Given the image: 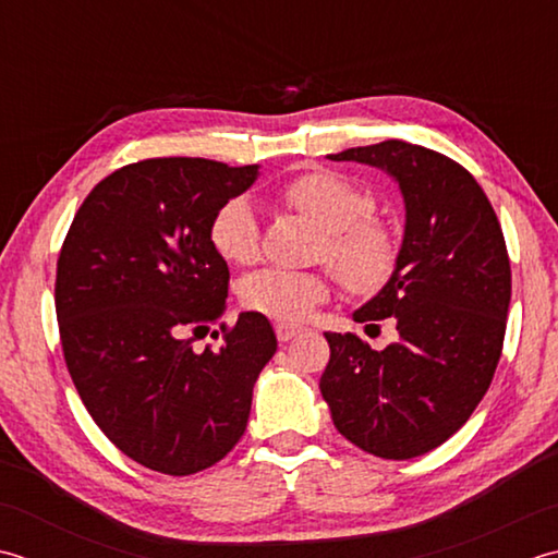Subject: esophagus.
I'll list each match as a JSON object with an SVG mask.
<instances>
[{
	"instance_id": "1",
	"label": "esophagus",
	"mask_w": 558,
	"mask_h": 558,
	"mask_svg": "<svg viewBox=\"0 0 558 558\" xmlns=\"http://www.w3.org/2000/svg\"><path fill=\"white\" fill-rule=\"evenodd\" d=\"M275 332H277L279 342H289V339H293L295 335L301 332V327L299 325H289V323H277L275 325Z\"/></svg>"
}]
</instances>
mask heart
<instances>
[{"mask_svg": "<svg viewBox=\"0 0 558 558\" xmlns=\"http://www.w3.org/2000/svg\"><path fill=\"white\" fill-rule=\"evenodd\" d=\"M279 199L303 219L323 229L317 257L335 267L354 293L380 291L395 275L397 241L388 223L373 219V197L366 187L327 168H311L279 187ZM214 253L231 265H253L259 257V226L245 195L223 199L209 221ZM332 291L329 269H259L241 281L238 293L245 308L299 323Z\"/></svg>", "mask_w": 558, "mask_h": 558, "instance_id": "obj_1", "label": "heart"}]
</instances>
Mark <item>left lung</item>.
Listing matches in <instances>:
<instances>
[{
  "mask_svg": "<svg viewBox=\"0 0 558 558\" xmlns=\"http://www.w3.org/2000/svg\"><path fill=\"white\" fill-rule=\"evenodd\" d=\"M329 158L388 170L407 226L392 279L354 313L392 317L397 342L375 351L354 332H325L320 392L347 440L409 460L446 442L494 380L510 303L506 238L470 170L434 149L388 140Z\"/></svg>",
  "mask_w": 558,
  "mask_h": 558,
  "instance_id": "1",
  "label": "left lung"
}]
</instances>
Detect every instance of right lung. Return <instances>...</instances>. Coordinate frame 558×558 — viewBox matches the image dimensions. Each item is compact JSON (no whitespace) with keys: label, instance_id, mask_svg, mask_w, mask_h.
<instances>
[{"label":"right lung","instance_id":"1","mask_svg":"<svg viewBox=\"0 0 558 558\" xmlns=\"http://www.w3.org/2000/svg\"><path fill=\"white\" fill-rule=\"evenodd\" d=\"M255 175L190 156L122 166L88 192L62 243L54 311L74 388L112 446L154 472L187 476L226 458L277 351L255 311L221 323L216 349L187 337L219 323L229 295L211 214Z\"/></svg>","mask_w":558,"mask_h":558}]
</instances>
